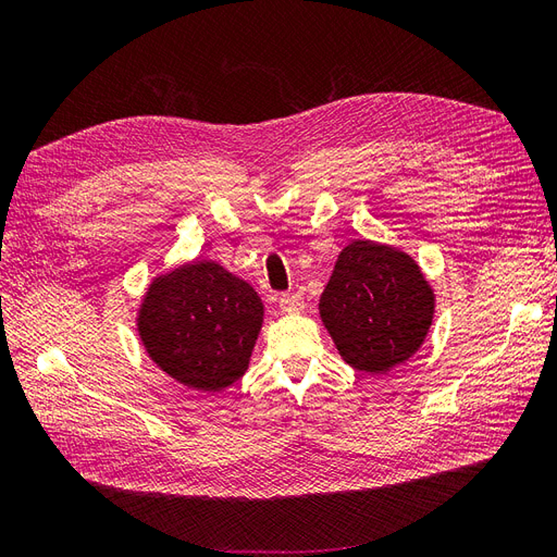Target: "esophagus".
<instances>
[{"label": "esophagus", "instance_id": "34e87169", "mask_svg": "<svg viewBox=\"0 0 557 557\" xmlns=\"http://www.w3.org/2000/svg\"><path fill=\"white\" fill-rule=\"evenodd\" d=\"M278 309L283 313H299V311H305V299L295 293H285L278 297Z\"/></svg>", "mask_w": 557, "mask_h": 557}]
</instances>
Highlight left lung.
<instances>
[{
    "label": "left lung",
    "mask_w": 557,
    "mask_h": 557,
    "mask_svg": "<svg viewBox=\"0 0 557 557\" xmlns=\"http://www.w3.org/2000/svg\"><path fill=\"white\" fill-rule=\"evenodd\" d=\"M318 311L346 364L385 374L423 346L434 290L409 252L356 239L336 258Z\"/></svg>",
    "instance_id": "1"
}]
</instances>
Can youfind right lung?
Instances as JSON below:
<instances>
[{
    "label": "right lung",
    "instance_id": "add662e5",
    "mask_svg": "<svg viewBox=\"0 0 557 557\" xmlns=\"http://www.w3.org/2000/svg\"><path fill=\"white\" fill-rule=\"evenodd\" d=\"M262 320L250 283L213 260H193L150 281L137 332L166 376L197 393H221L246 374Z\"/></svg>",
    "mask_w": 557,
    "mask_h": 557
}]
</instances>
